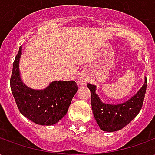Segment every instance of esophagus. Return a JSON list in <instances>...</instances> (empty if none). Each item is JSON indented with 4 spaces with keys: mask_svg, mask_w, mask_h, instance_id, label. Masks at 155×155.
<instances>
[{
    "mask_svg": "<svg viewBox=\"0 0 155 155\" xmlns=\"http://www.w3.org/2000/svg\"><path fill=\"white\" fill-rule=\"evenodd\" d=\"M86 84V82H85V81H84V80H79V81H78V84L79 85H84V84Z\"/></svg>",
    "mask_w": 155,
    "mask_h": 155,
    "instance_id": "obj_1",
    "label": "esophagus"
}]
</instances>
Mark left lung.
Instances as JSON below:
<instances>
[{"mask_svg":"<svg viewBox=\"0 0 155 155\" xmlns=\"http://www.w3.org/2000/svg\"><path fill=\"white\" fill-rule=\"evenodd\" d=\"M87 87L91 91L92 110L100 129L106 132H114L123 129L140 113L145 95L147 80L144 79L143 86L136 94L121 104L104 103L95 93V85L88 84Z\"/></svg>","mask_w":155,"mask_h":155,"instance_id":"left-lung-1","label":"left lung"}]
</instances>
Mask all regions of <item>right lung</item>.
I'll return each mask as SVG.
<instances>
[{
	"label": "right lung",
	"instance_id": "obj_1",
	"mask_svg": "<svg viewBox=\"0 0 155 155\" xmlns=\"http://www.w3.org/2000/svg\"><path fill=\"white\" fill-rule=\"evenodd\" d=\"M21 46L13 63L11 89L19 110L32 122L41 125L54 124L66 114L69 106L78 91L74 81H52L43 90L26 86L21 78L19 63Z\"/></svg>",
	"mask_w": 155,
	"mask_h": 155
}]
</instances>
